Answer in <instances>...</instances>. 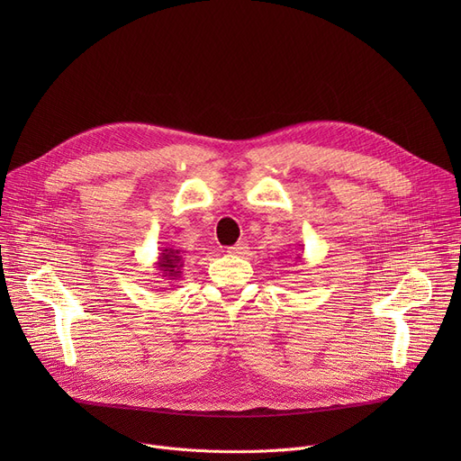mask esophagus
I'll return each instance as SVG.
<instances>
[{"mask_svg":"<svg viewBox=\"0 0 461 461\" xmlns=\"http://www.w3.org/2000/svg\"><path fill=\"white\" fill-rule=\"evenodd\" d=\"M247 252H249V245L243 243V240H240V243H237V245H233V247L228 249V254H231V256H245Z\"/></svg>","mask_w":461,"mask_h":461,"instance_id":"esophagus-1","label":"esophagus"}]
</instances>
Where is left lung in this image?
<instances>
[{"label": "left lung", "mask_w": 461, "mask_h": 461, "mask_svg": "<svg viewBox=\"0 0 461 461\" xmlns=\"http://www.w3.org/2000/svg\"><path fill=\"white\" fill-rule=\"evenodd\" d=\"M299 261H303V259H301V256H299Z\"/></svg>", "instance_id": "left-lung-1"}]
</instances>
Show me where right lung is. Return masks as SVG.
Returning a JSON list of instances; mask_svg holds the SVG:
<instances>
[{
    "label": "right lung",
    "instance_id": "right-lung-1",
    "mask_svg": "<svg viewBox=\"0 0 461 461\" xmlns=\"http://www.w3.org/2000/svg\"><path fill=\"white\" fill-rule=\"evenodd\" d=\"M183 267V256L174 247H164L158 254V261L155 263V269L158 271L164 280H177Z\"/></svg>",
    "mask_w": 461,
    "mask_h": 461
}]
</instances>
